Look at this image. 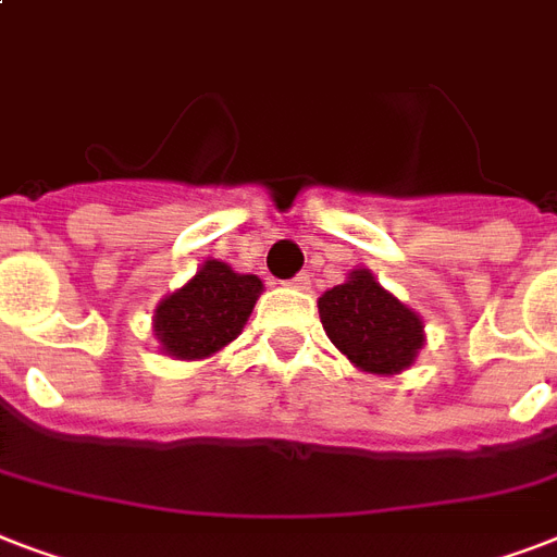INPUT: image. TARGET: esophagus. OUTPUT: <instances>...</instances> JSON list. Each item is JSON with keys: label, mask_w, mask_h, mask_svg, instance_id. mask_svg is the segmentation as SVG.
Masks as SVG:
<instances>
[{"label": "esophagus", "mask_w": 557, "mask_h": 557, "mask_svg": "<svg viewBox=\"0 0 557 557\" xmlns=\"http://www.w3.org/2000/svg\"><path fill=\"white\" fill-rule=\"evenodd\" d=\"M309 283H312V280H309V274H306V271H300L297 277L288 280V286H295V288H309Z\"/></svg>", "instance_id": "34e87169"}]
</instances>
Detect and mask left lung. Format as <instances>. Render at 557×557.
Masks as SVG:
<instances>
[{
  "mask_svg": "<svg viewBox=\"0 0 557 557\" xmlns=\"http://www.w3.org/2000/svg\"><path fill=\"white\" fill-rule=\"evenodd\" d=\"M318 309L332 344L367 372H401L424 344L419 314L384 292L367 269L352 271L347 283L330 288Z\"/></svg>",
  "mask_w": 557,
  "mask_h": 557,
  "instance_id": "1",
  "label": "left lung"
}]
</instances>
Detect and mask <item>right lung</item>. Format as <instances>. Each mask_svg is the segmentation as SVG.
<instances>
[{"label": "right lung", "instance_id": "1", "mask_svg": "<svg viewBox=\"0 0 557 557\" xmlns=\"http://www.w3.org/2000/svg\"><path fill=\"white\" fill-rule=\"evenodd\" d=\"M260 292V277L208 260L185 288L164 297L156 309L161 347L176 358L213 356L243 332Z\"/></svg>", "mask_w": 557, "mask_h": 557}]
</instances>
